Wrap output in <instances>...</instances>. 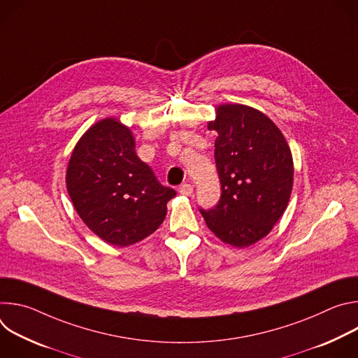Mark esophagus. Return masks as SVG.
I'll use <instances>...</instances> for the list:
<instances>
[{
  "label": "esophagus",
  "instance_id": "34e87169",
  "mask_svg": "<svg viewBox=\"0 0 358 358\" xmlns=\"http://www.w3.org/2000/svg\"><path fill=\"white\" fill-rule=\"evenodd\" d=\"M178 192L182 195H191L192 194V185L189 182H184L178 187Z\"/></svg>",
  "mask_w": 358,
  "mask_h": 358
}]
</instances>
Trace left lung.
I'll use <instances>...</instances> for the list:
<instances>
[{
  "mask_svg": "<svg viewBox=\"0 0 358 358\" xmlns=\"http://www.w3.org/2000/svg\"><path fill=\"white\" fill-rule=\"evenodd\" d=\"M215 130V164L221 198L199 208L207 227L225 243L245 248L266 236L285 213L293 187V159L278 126L243 105H221Z\"/></svg>",
  "mask_w": 358,
  "mask_h": 358,
  "instance_id": "left-lung-1",
  "label": "left lung"
}]
</instances>
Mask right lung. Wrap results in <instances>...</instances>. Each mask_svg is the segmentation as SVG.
<instances>
[{
  "instance_id": "1",
  "label": "right lung",
  "mask_w": 358,
  "mask_h": 358,
  "mask_svg": "<svg viewBox=\"0 0 358 358\" xmlns=\"http://www.w3.org/2000/svg\"><path fill=\"white\" fill-rule=\"evenodd\" d=\"M134 147L129 127L103 119L80 137L66 170V188L82 221L120 248L155 232L177 194L159 182Z\"/></svg>"
}]
</instances>
